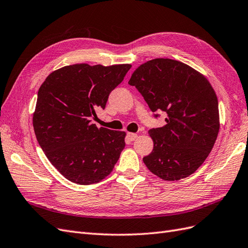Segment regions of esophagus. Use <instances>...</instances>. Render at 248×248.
I'll list each match as a JSON object with an SVG mask.
<instances>
[{
	"instance_id": "34e87169",
	"label": "esophagus",
	"mask_w": 248,
	"mask_h": 248,
	"mask_svg": "<svg viewBox=\"0 0 248 248\" xmlns=\"http://www.w3.org/2000/svg\"><path fill=\"white\" fill-rule=\"evenodd\" d=\"M137 138H138V134L137 133H132V132L127 133V139H128L131 141H133Z\"/></svg>"
}]
</instances>
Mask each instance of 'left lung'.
Here are the masks:
<instances>
[{
  "mask_svg": "<svg viewBox=\"0 0 248 248\" xmlns=\"http://www.w3.org/2000/svg\"><path fill=\"white\" fill-rule=\"evenodd\" d=\"M128 84L153 112L167 114L166 125L149 130L154 147L142 158L146 167L167 181L193 174L211 152L219 131L218 100L208 79L182 62L158 58L141 64Z\"/></svg>",
  "mask_w": 248,
  "mask_h": 248,
  "instance_id": "obj_1",
  "label": "left lung"
}]
</instances>
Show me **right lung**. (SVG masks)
Returning <instances> with one entry per match:
<instances>
[{
    "instance_id": "1",
    "label": "right lung",
    "mask_w": 248,
    "mask_h": 248,
    "mask_svg": "<svg viewBox=\"0 0 248 248\" xmlns=\"http://www.w3.org/2000/svg\"><path fill=\"white\" fill-rule=\"evenodd\" d=\"M130 68V64L69 65L51 72L39 88L33 115L36 139L69 181L98 183L117 163L126 133L97 128L91 121Z\"/></svg>"
}]
</instances>
